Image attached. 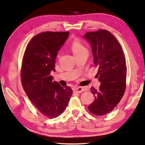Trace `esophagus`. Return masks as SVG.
<instances>
[{
  "label": "esophagus",
  "instance_id": "esophagus-1",
  "mask_svg": "<svg viewBox=\"0 0 145 145\" xmlns=\"http://www.w3.org/2000/svg\"><path fill=\"white\" fill-rule=\"evenodd\" d=\"M84 88H83V87H78V88H74V91L76 93H81L82 92H83V91H84Z\"/></svg>",
  "mask_w": 145,
  "mask_h": 145
}]
</instances>
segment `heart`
<instances>
[{
    "label": "heart",
    "instance_id": "b5f03b06",
    "mask_svg": "<svg viewBox=\"0 0 145 145\" xmlns=\"http://www.w3.org/2000/svg\"><path fill=\"white\" fill-rule=\"evenodd\" d=\"M71 48H72V52L75 56L84 52H87L86 48L77 39H75L73 41L72 44H71Z\"/></svg>",
    "mask_w": 145,
    "mask_h": 145
}]
</instances>
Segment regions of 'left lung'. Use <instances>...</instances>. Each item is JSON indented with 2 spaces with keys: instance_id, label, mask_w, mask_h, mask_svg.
I'll use <instances>...</instances> for the list:
<instances>
[{
  "instance_id": "1",
  "label": "left lung",
  "mask_w": 145,
  "mask_h": 145,
  "mask_svg": "<svg viewBox=\"0 0 145 145\" xmlns=\"http://www.w3.org/2000/svg\"><path fill=\"white\" fill-rule=\"evenodd\" d=\"M84 37L90 43L94 64L99 67L95 77L101 82L98 89L91 88L95 100L88 110L95 116H105L114 109L125 93V56L117 39L106 29L86 32Z\"/></svg>"
}]
</instances>
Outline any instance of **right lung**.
<instances>
[{
	"instance_id": "right-lung-1",
	"label": "right lung",
	"mask_w": 145,
	"mask_h": 145,
	"mask_svg": "<svg viewBox=\"0 0 145 145\" xmlns=\"http://www.w3.org/2000/svg\"><path fill=\"white\" fill-rule=\"evenodd\" d=\"M69 31H44L34 36L23 56L20 79L27 97L43 116L50 119L61 115L73 91L53 81L57 53L67 39Z\"/></svg>"
}]
</instances>
